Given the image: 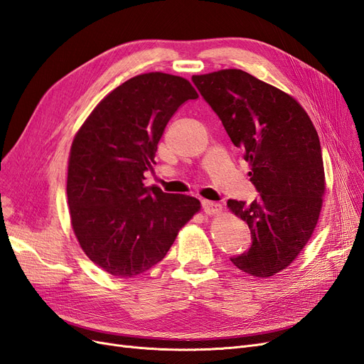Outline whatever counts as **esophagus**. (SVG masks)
<instances>
[{"label": "esophagus", "mask_w": 364, "mask_h": 364, "mask_svg": "<svg viewBox=\"0 0 364 364\" xmlns=\"http://www.w3.org/2000/svg\"><path fill=\"white\" fill-rule=\"evenodd\" d=\"M202 208L205 214L208 215H215L222 213V205L217 203V202H209V200H203L202 202Z\"/></svg>", "instance_id": "esophagus-1"}]
</instances>
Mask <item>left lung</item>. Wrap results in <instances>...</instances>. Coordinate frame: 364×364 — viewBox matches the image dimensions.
I'll return each instance as SVG.
<instances>
[{
	"mask_svg": "<svg viewBox=\"0 0 364 364\" xmlns=\"http://www.w3.org/2000/svg\"><path fill=\"white\" fill-rule=\"evenodd\" d=\"M193 82L243 150L259 193L249 205L228 200L252 234L250 249L230 261L250 277H273L302 252L322 211L326 188L316 127L296 98L246 71L220 70Z\"/></svg>",
	"mask_w": 364,
	"mask_h": 364,
	"instance_id": "left-lung-1",
	"label": "left lung"
}]
</instances>
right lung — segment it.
I'll list each match as a JSON object with an SVG mask.
<instances>
[{
    "label": "right lung",
    "mask_w": 364,
    "mask_h": 364,
    "mask_svg": "<svg viewBox=\"0 0 364 364\" xmlns=\"http://www.w3.org/2000/svg\"><path fill=\"white\" fill-rule=\"evenodd\" d=\"M199 97L179 75L147 73L109 92L73 139L67 196L80 247L117 278L158 264L200 202L144 185L165 126L186 100Z\"/></svg>",
    "instance_id": "1"
}]
</instances>
